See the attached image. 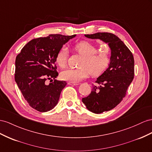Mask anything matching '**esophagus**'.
Masks as SVG:
<instances>
[{
  "label": "esophagus",
  "mask_w": 152,
  "mask_h": 152,
  "mask_svg": "<svg viewBox=\"0 0 152 152\" xmlns=\"http://www.w3.org/2000/svg\"><path fill=\"white\" fill-rule=\"evenodd\" d=\"M68 85H77L78 83H73V82H69Z\"/></svg>",
  "instance_id": "1"
}]
</instances>
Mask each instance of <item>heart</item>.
<instances>
[{"label":"heart","instance_id":"obj_1","mask_svg":"<svg viewBox=\"0 0 152 152\" xmlns=\"http://www.w3.org/2000/svg\"><path fill=\"white\" fill-rule=\"evenodd\" d=\"M99 42L82 41L74 46V50L83 57L78 68H69L60 73V77L65 81L77 83L87 77L90 74L98 76L104 72L111 61V50L106 44H102L99 49ZM68 59L66 48L62 47L57 52L55 62L58 66L66 67Z\"/></svg>","mask_w":152,"mask_h":152}]
</instances>
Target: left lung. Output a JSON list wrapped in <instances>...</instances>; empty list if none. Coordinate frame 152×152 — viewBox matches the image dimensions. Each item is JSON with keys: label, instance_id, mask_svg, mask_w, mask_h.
I'll return each mask as SVG.
<instances>
[{"label": "left lung", "instance_id": "obj_1", "mask_svg": "<svg viewBox=\"0 0 152 152\" xmlns=\"http://www.w3.org/2000/svg\"><path fill=\"white\" fill-rule=\"evenodd\" d=\"M85 36L108 43L111 50L109 67L97 79L88 96L82 99L89 111L99 114L113 109L125 97L134 79V60L132 52L113 34L97 32Z\"/></svg>", "mask_w": 152, "mask_h": 152}]
</instances>
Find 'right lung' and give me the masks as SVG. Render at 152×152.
<instances>
[{
    "label": "right lung",
    "mask_w": 152,
    "mask_h": 152,
    "mask_svg": "<svg viewBox=\"0 0 152 152\" xmlns=\"http://www.w3.org/2000/svg\"><path fill=\"white\" fill-rule=\"evenodd\" d=\"M76 35L50 34L29 41L16 56L15 79L29 106L40 112H46L57 104L60 95L66 86L65 81L47 85L48 79L58 75L55 57L58 50Z\"/></svg>",
    "instance_id": "obj_1"
}]
</instances>
